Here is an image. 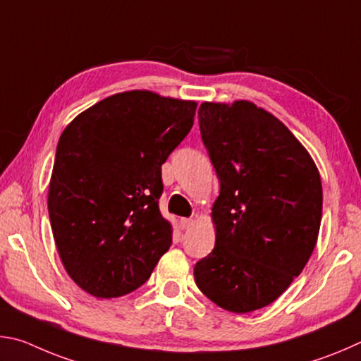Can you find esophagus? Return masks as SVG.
<instances>
[{
	"label": "esophagus",
	"instance_id": "esophagus-1",
	"mask_svg": "<svg viewBox=\"0 0 361 361\" xmlns=\"http://www.w3.org/2000/svg\"><path fill=\"white\" fill-rule=\"evenodd\" d=\"M193 225V219H180V228L188 230Z\"/></svg>",
	"mask_w": 361,
	"mask_h": 361
}]
</instances>
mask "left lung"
Wrapping results in <instances>:
<instances>
[{"mask_svg": "<svg viewBox=\"0 0 361 361\" xmlns=\"http://www.w3.org/2000/svg\"><path fill=\"white\" fill-rule=\"evenodd\" d=\"M198 117L220 195L216 245L195 264V282L225 311H257L286 292L312 254L320 174L287 126L254 103H203Z\"/></svg>", "mask_w": 361, "mask_h": 361, "instance_id": "1", "label": "left lung"}]
</instances>
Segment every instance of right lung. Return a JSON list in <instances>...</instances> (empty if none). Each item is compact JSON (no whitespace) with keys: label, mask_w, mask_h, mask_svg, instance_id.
<instances>
[{"label":"right lung","mask_w":361,"mask_h":361,"mask_svg":"<svg viewBox=\"0 0 361 361\" xmlns=\"http://www.w3.org/2000/svg\"><path fill=\"white\" fill-rule=\"evenodd\" d=\"M195 111V101L133 90L99 101L61 133L49 217L63 267L87 293H131L169 249L161 164L192 130Z\"/></svg>","instance_id":"right-lung-1"}]
</instances>
